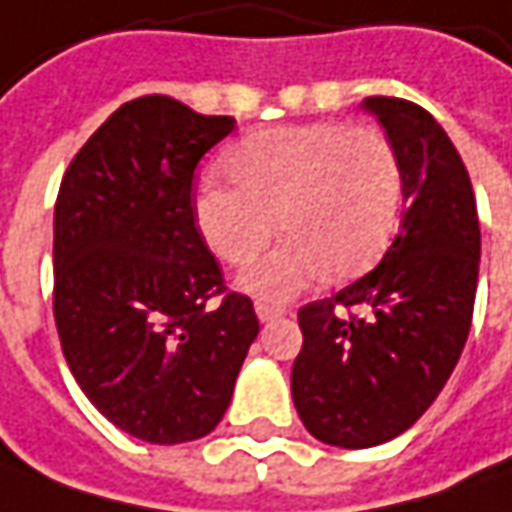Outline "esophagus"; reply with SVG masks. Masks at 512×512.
<instances>
[{"label": "esophagus", "instance_id": "34e87169", "mask_svg": "<svg viewBox=\"0 0 512 512\" xmlns=\"http://www.w3.org/2000/svg\"><path fill=\"white\" fill-rule=\"evenodd\" d=\"M255 314L260 323H272V320H277V317H283L286 309H280V306H269V303H257Z\"/></svg>", "mask_w": 512, "mask_h": 512}]
</instances>
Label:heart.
<instances>
[{
  "label": "heart",
  "mask_w": 512,
  "mask_h": 512,
  "mask_svg": "<svg viewBox=\"0 0 512 512\" xmlns=\"http://www.w3.org/2000/svg\"><path fill=\"white\" fill-rule=\"evenodd\" d=\"M221 167L229 184H203L192 206L212 255L249 260L274 235V218L286 232L238 274V289L257 300L286 303L328 274L365 272L397 229L402 167L377 127H274L238 141Z\"/></svg>",
  "instance_id": "1"
}]
</instances>
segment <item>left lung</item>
<instances>
[{"label": "left lung", "instance_id": "obj_1", "mask_svg": "<svg viewBox=\"0 0 512 512\" xmlns=\"http://www.w3.org/2000/svg\"><path fill=\"white\" fill-rule=\"evenodd\" d=\"M362 110L399 155V235L377 269L300 309L291 365L306 431L351 450L397 439L439 397L467 343L482 257L470 175L439 121L405 98L371 96Z\"/></svg>", "mask_w": 512, "mask_h": 512}]
</instances>
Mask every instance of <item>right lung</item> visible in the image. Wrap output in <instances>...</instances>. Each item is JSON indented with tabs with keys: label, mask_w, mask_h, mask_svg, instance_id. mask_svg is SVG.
Masks as SVG:
<instances>
[{
	"label": "right lung",
	"mask_w": 512,
	"mask_h": 512,
	"mask_svg": "<svg viewBox=\"0 0 512 512\" xmlns=\"http://www.w3.org/2000/svg\"><path fill=\"white\" fill-rule=\"evenodd\" d=\"M235 130L169 96L115 110L64 172L53 215V317L64 360L115 428L150 445L218 428L260 323L223 294L192 215V175Z\"/></svg>",
	"instance_id": "add662e5"
}]
</instances>
